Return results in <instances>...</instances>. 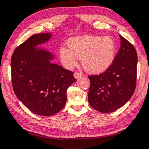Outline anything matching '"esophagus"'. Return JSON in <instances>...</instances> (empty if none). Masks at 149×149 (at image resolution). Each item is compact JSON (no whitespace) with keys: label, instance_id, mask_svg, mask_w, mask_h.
Listing matches in <instances>:
<instances>
[{"label":"esophagus","instance_id":"esophagus-1","mask_svg":"<svg viewBox=\"0 0 149 149\" xmlns=\"http://www.w3.org/2000/svg\"><path fill=\"white\" fill-rule=\"evenodd\" d=\"M74 77H75V78L77 79V78H79V77H81V75H82V74H81V73H79V72H75L74 74Z\"/></svg>","mask_w":149,"mask_h":149}]
</instances>
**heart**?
I'll return each instance as SVG.
<instances>
[{"label":"heart","instance_id":"obj_1","mask_svg":"<svg viewBox=\"0 0 149 149\" xmlns=\"http://www.w3.org/2000/svg\"><path fill=\"white\" fill-rule=\"evenodd\" d=\"M69 49H60L61 60L68 68L77 64L81 58V65L86 72L99 74L106 71L113 62L116 46L110 36H79L68 41Z\"/></svg>","mask_w":149,"mask_h":149}]
</instances>
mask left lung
Instances as JSON below:
<instances>
[{"label":"left lung","mask_w":149,"mask_h":149,"mask_svg":"<svg viewBox=\"0 0 149 149\" xmlns=\"http://www.w3.org/2000/svg\"><path fill=\"white\" fill-rule=\"evenodd\" d=\"M121 47L109 68L98 75H88V99L101 113L115 111L130 99L136 86L138 56L136 49L119 35Z\"/></svg>","instance_id":"1"}]
</instances>
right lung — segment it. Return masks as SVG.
<instances>
[{"label": "right lung", "instance_id": "1", "mask_svg": "<svg viewBox=\"0 0 149 149\" xmlns=\"http://www.w3.org/2000/svg\"><path fill=\"white\" fill-rule=\"evenodd\" d=\"M50 33L33 34L18 46L11 57L14 93L33 113L51 116L65 105L67 90L74 82L73 72L51 63L53 56L36 46L49 40Z\"/></svg>", "mask_w": 149, "mask_h": 149}]
</instances>
